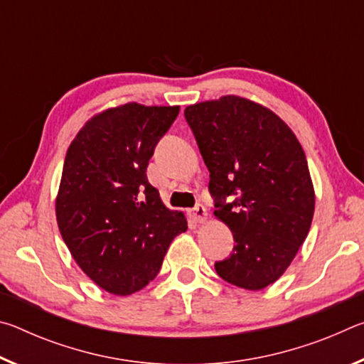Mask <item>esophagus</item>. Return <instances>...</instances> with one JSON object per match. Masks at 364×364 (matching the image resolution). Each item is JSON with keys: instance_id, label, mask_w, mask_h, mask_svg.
I'll use <instances>...</instances> for the list:
<instances>
[{"instance_id": "1", "label": "esophagus", "mask_w": 364, "mask_h": 364, "mask_svg": "<svg viewBox=\"0 0 364 364\" xmlns=\"http://www.w3.org/2000/svg\"><path fill=\"white\" fill-rule=\"evenodd\" d=\"M191 217H193L194 221H197V223H204V221L207 220L208 213H207V208L202 205V204H197L193 210H191Z\"/></svg>"}]
</instances>
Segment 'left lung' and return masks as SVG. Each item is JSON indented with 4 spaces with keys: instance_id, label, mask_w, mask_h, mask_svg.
<instances>
[{
    "instance_id": "obj_1",
    "label": "left lung",
    "mask_w": 364,
    "mask_h": 364,
    "mask_svg": "<svg viewBox=\"0 0 364 364\" xmlns=\"http://www.w3.org/2000/svg\"><path fill=\"white\" fill-rule=\"evenodd\" d=\"M184 117L210 171L215 217L236 242L215 269L260 291L281 278L310 231L315 191L305 152L278 115L245 97L194 104Z\"/></svg>"
}]
</instances>
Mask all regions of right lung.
Listing matches in <instances>:
<instances>
[{
    "mask_svg": "<svg viewBox=\"0 0 364 364\" xmlns=\"http://www.w3.org/2000/svg\"><path fill=\"white\" fill-rule=\"evenodd\" d=\"M178 106L128 102L95 115L67 149L56 199L64 242L104 291L130 295L156 278L171 241L188 230L147 181L159 139Z\"/></svg>",
    "mask_w": 364,
    "mask_h": 364,
    "instance_id": "1",
    "label": "right lung"
}]
</instances>
